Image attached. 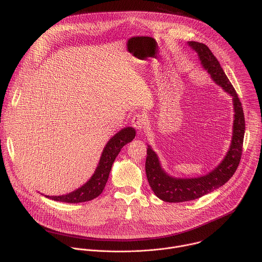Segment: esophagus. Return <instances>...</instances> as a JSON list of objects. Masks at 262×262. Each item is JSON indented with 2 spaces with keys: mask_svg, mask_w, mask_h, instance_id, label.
Masks as SVG:
<instances>
[{
  "mask_svg": "<svg viewBox=\"0 0 262 262\" xmlns=\"http://www.w3.org/2000/svg\"><path fill=\"white\" fill-rule=\"evenodd\" d=\"M132 124L138 130V133H142V130L144 129L145 124H146L145 117L143 115H141V114H136L132 118Z\"/></svg>",
  "mask_w": 262,
  "mask_h": 262,
  "instance_id": "esophagus-1",
  "label": "esophagus"
}]
</instances>
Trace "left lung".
<instances>
[{"label":"left lung","instance_id":"8db88e82","mask_svg":"<svg viewBox=\"0 0 262 262\" xmlns=\"http://www.w3.org/2000/svg\"><path fill=\"white\" fill-rule=\"evenodd\" d=\"M189 46L198 53L202 66L209 72L212 80L233 97L235 112L233 136L230 149L224 161L209 174L197 178L170 177L162 170L156 152L148 146L145 170L149 185L157 197L171 203L195 200L225 184L233 176L239 165L246 129L242 102L214 55L204 43L190 41Z\"/></svg>","mask_w":262,"mask_h":262}]
</instances>
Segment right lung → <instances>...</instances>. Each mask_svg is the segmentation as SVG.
Here are the masks:
<instances>
[{
  "label": "right lung",
  "instance_id": "add662e5",
  "mask_svg": "<svg viewBox=\"0 0 262 262\" xmlns=\"http://www.w3.org/2000/svg\"><path fill=\"white\" fill-rule=\"evenodd\" d=\"M135 136H136V130L133 127H126L120 130L105 145L98 167L96 168L93 176L87 183L81 186L80 189L73 191L67 195L47 196V198H50L52 200L59 201V202L80 203V202L90 201L98 197L104 189V185L107 181L110 171L112 169V165H113L116 157L120 152L121 148L125 144L133 141Z\"/></svg>",
  "mask_w": 262,
  "mask_h": 262
}]
</instances>
